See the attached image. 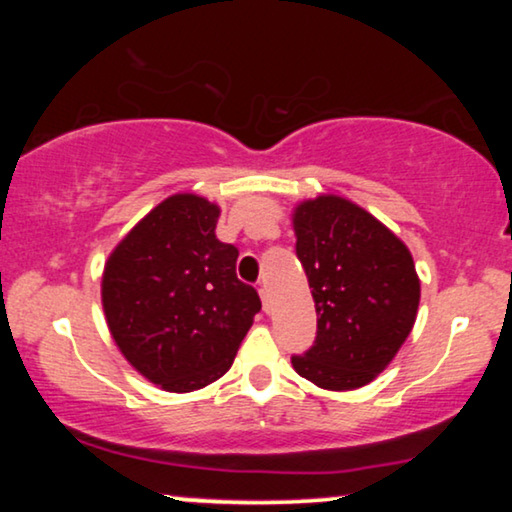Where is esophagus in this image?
I'll return each mask as SVG.
<instances>
[{"mask_svg":"<svg viewBox=\"0 0 512 512\" xmlns=\"http://www.w3.org/2000/svg\"><path fill=\"white\" fill-rule=\"evenodd\" d=\"M258 293H261V300H263V310L270 312V291L268 286L261 284V289H258Z\"/></svg>","mask_w":512,"mask_h":512,"instance_id":"34e87169","label":"esophagus"}]
</instances>
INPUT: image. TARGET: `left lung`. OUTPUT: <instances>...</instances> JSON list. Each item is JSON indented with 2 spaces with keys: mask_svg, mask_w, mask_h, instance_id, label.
I'll use <instances>...</instances> for the list:
<instances>
[{
  "mask_svg": "<svg viewBox=\"0 0 512 512\" xmlns=\"http://www.w3.org/2000/svg\"><path fill=\"white\" fill-rule=\"evenodd\" d=\"M293 230L317 307V338L291 356L293 368L321 389H359L389 366L415 326V261L384 223L340 195L300 202Z\"/></svg>",
  "mask_w": 512,
  "mask_h": 512,
  "instance_id": "obj_1",
  "label": "left lung"
}]
</instances>
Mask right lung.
Listing matches in <instances>:
<instances>
[{
    "label": "right lung",
    "mask_w": 512,
    "mask_h": 512,
    "mask_svg": "<svg viewBox=\"0 0 512 512\" xmlns=\"http://www.w3.org/2000/svg\"><path fill=\"white\" fill-rule=\"evenodd\" d=\"M219 214L200 195H170L104 265L111 338L137 373L174 394L226 375L261 310L254 286L237 279L240 251L216 240Z\"/></svg>",
    "instance_id": "obj_1"
}]
</instances>
